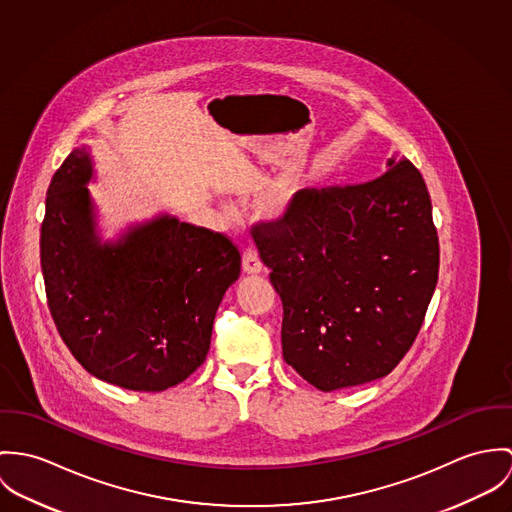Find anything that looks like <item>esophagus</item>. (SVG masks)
I'll return each instance as SVG.
<instances>
[{
  "mask_svg": "<svg viewBox=\"0 0 512 512\" xmlns=\"http://www.w3.org/2000/svg\"><path fill=\"white\" fill-rule=\"evenodd\" d=\"M243 271L249 275H257L263 271V263L259 259V253L255 249H245L243 253Z\"/></svg>",
  "mask_w": 512,
  "mask_h": 512,
  "instance_id": "1",
  "label": "esophagus"
}]
</instances>
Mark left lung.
Masks as SVG:
<instances>
[{
  "label": "left lung",
  "mask_w": 512,
  "mask_h": 512,
  "mask_svg": "<svg viewBox=\"0 0 512 512\" xmlns=\"http://www.w3.org/2000/svg\"><path fill=\"white\" fill-rule=\"evenodd\" d=\"M359 184L298 190L253 228L283 302L284 361L320 391L389 375L416 340L440 243L420 171L406 159Z\"/></svg>",
  "instance_id": "obj_1"
}]
</instances>
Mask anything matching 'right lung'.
Wrapping results in <instances>:
<instances>
[{
    "instance_id": "right-lung-1",
    "label": "right lung",
    "mask_w": 512,
    "mask_h": 512,
    "mask_svg": "<svg viewBox=\"0 0 512 512\" xmlns=\"http://www.w3.org/2000/svg\"><path fill=\"white\" fill-rule=\"evenodd\" d=\"M86 149H74L47 190L41 267L51 316L76 361L129 391L157 393L206 359L218 306L239 279L228 235L159 216L117 243L94 233Z\"/></svg>"
}]
</instances>
